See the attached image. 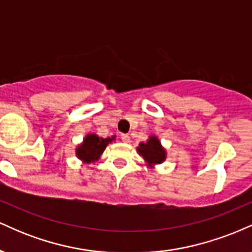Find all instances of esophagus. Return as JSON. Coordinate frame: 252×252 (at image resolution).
<instances>
[{"label":"esophagus","mask_w":252,"mask_h":252,"mask_svg":"<svg viewBox=\"0 0 252 252\" xmlns=\"http://www.w3.org/2000/svg\"><path fill=\"white\" fill-rule=\"evenodd\" d=\"M121 138H122V141L124 143L130 142V136L128 134H122L121 135Z\"/></svg>","instance_id":"34e87169"}]
</instances>
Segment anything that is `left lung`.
Masks as SVG:
<instances>
[{
  "label": "left lung",
  "mask_w": 252,
  "mask_h": 252,
  "mask_svg": "<svg viewBox=\"0 0 252 252\" xmlns=\"http://www.w3.org/2000/svg\"><path fill=\"white\" fill-rule=\"evenodd\" d=\"M141 156H143L144 160L149 164L161 163L166 158V152L161 147L160 141L155 136H150L149 140L146 143H140L137 148Z\"/></svg>",
  "instance_id": "left-lung-1"
}]
</instances>
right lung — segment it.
Wrapping results in <instances>:
<instances>
[{"label":"right lung","instance_id":"add662e5","mask_svg":"<svg viewBox=\"0 0 252 252\" xmlns=\"http://www.w3.org/2000/svg\"><path fill=\"white\" fill-rule=\"evenodd\" d=\"M110 142H112V138H102L94 134H90L84 138V142L77 148V156L88 163L94 162L99 158Z\"/></svg>","mask_w":252,"mask_h":252}]
</instances>
